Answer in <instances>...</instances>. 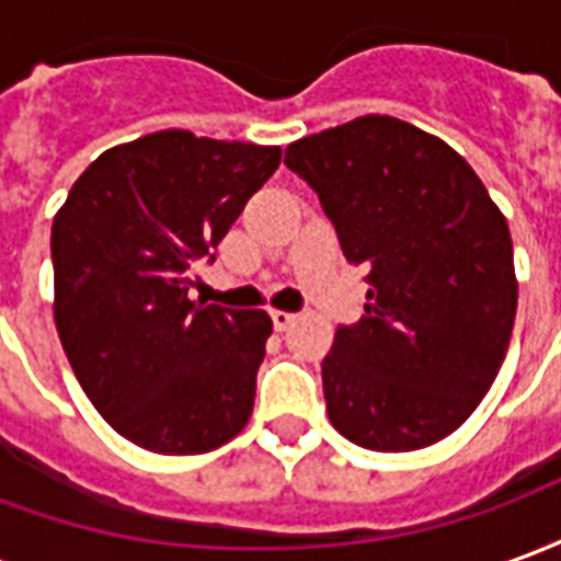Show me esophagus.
Segmentation results:
<instances>
[{
	"instance_id": "34e87169",
	"label": "esophagus",
	"mask_w": 561,
	"mask_h": 561,
	"mask_svg": "<svg viewBox=\"0 0 561 561\" xmlns=\"http://www.w3.org/2000/svg\"><path fill=\"white\" fill-rule=\"evenodd\" d=\"M270 318H273V328L276 330H288L294 321H297V316H294V312H282V309H273V312H270Z\"/></svg>"
}]
</instances>
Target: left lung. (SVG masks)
<instances>
[{
    "label": "left lung",
    "mask_w": 561,
    "mask_h": 561,
    "mask_svg": "<svg viewBox=\"0 0 561 561\" xmlns=\"http://www.w3.org/2000/svg\"><path fill=\"white\" fill-rule=\"evenodd\" d=\"M345 257L369 270L366 316L321 364L330 423L369 450H421L459 430L505 360L517 273L511 231L457 149L366 114L288 144Z\"/></svg>",
    "instance_id": "1"
}]
</instances>
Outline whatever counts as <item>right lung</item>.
<instances>
[{"label":"right lung","instance_id":"add662e5","mask_svg":"<svg viewBox=\"0 0 561 561\" xmlns=\"http://www.w3.org/2000/svg\"><path fill=\"white\" fill-rule=\"evenodd\" d=\"M279 161V147L152 131L104 149L56 209V333L83 393L138 447L207 454L249 423L273 321L188 288Z\"/></svg>","mask_w":561,"mask_h":561}]
</instances>
